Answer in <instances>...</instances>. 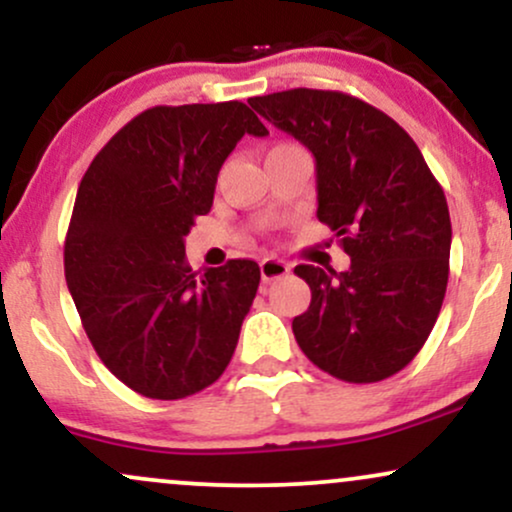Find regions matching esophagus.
<instances>
[{
  "label": "esophagus",
  "mask_w": 512,
  "mask_h": 512,
  "mask_svg": "<svg viewBox=\"0 0 512 512\" xmlns=\"http://www.w3.org/2000/svg\"><path fill=\"white\" fill-rule=\"evenodd\" d=\"M289 262L284 260H276V257H267V260L260 262V274L264 281H274V279H281V276L289 274Z\"/></svg>",
  "instance_id": "obj_1"
}]
</instances>
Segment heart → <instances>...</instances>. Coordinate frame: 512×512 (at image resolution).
<instances>
[{
    "instance_id": "b5f03b06",
    "label": "heart",
    "mask_w": 512,
    "mask_h": 512,
    "mask_svg": "<svg viewBox=\"0 0 512 512\" xmlns=\"http://www.w3.org/2000/svg\"><path fill=\"white\" fill-rule=\"evenodd\" d=\"M284 146H286V144H284Z\"/></svg>"
}]
</instances>
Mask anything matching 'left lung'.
I'll list each match as a JSON object with an SVG mask.
<instances>
[{
  "label": "left lung",
  "mask_w": 512,
  "mask_h": 512,
  "mask_svg": "<svg viewBox=\"0 0 512 512\" xmlns=\"http://www.w3.org/2000/svg\"><path fill=\"white\" fill-rule=\"evenodd\" d=\"M315 156L317 219L351 267L298 264L310 308L303 354L346 383H378L421 351L450 272V211L419 146L383 110L342 91L291 88L248 101Z\"/></svg>",
  "instance_id": "obj_1"
}]
</instances>
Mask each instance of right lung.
<instances>
[{"mask_svg":"<svg viewBox=\"0 0 512 512\" xmlns=\"http://www.w3.org/2000/svg\"><path fill=\"white\" fill-rule=\"evenodd\" d=\"M243 134L264 137L245 103L156 105L88 166L64 240V276L105 368L151 399H182L221 378L260 286L231 260L192 272L185 236L211 209Z\"/></svg>","mask_w":512,"mask_h":512,"instance_id":"right-lung-1","label":"right lung"}]
</instances>
